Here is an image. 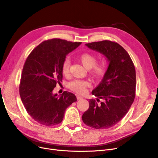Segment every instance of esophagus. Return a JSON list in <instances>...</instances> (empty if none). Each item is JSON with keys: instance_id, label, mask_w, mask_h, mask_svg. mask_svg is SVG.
Listing matches in <instances>:
<instances>
[{"instance_id": "esophagus-1", "label": "esophagus", "mask_w": 158, "mask_h": 158, "mask_svg": "<svg viewBox=\"0 0 158 158\" xmlns=\"http://www.w3.org/2000/svg\"><path fill=\"white\" fill-rule=\"evenodd\" d=\"M76 98H77V99H82L83 98V97L80 96V95H76Z\"/></svg>"}]
</instances>
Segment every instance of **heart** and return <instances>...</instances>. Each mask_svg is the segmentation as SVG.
<instances>
[{
  "mask_svg": "<svg viewBox=\"0 0 158 158\" xmlns=\"http://www.w3.org/2000/svg\"><path fill=\"white\" fill-rule=\"evenodd\" d=\"M78 60L81 62L85 68L89 69L90 76L94 79H101L106 74L107 70V64L105 60L97 61V56L91 52H83L78 56ZM70 60L66 58L64 59L62 65V73L67 75L69 73ZM90 85L88 80H74L69 84V88L73 92L78 94H84L86 92L87 88Z\"/></svg>",
  "mask_w": 158,
  "mask_h": 158,
  "instance_id": "heart-1",
  "label": "heart"
}]
</instances>
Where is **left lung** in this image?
Segmentation results:
<instances>
[{"mask_svg": "<svg viewBox=\"0 0 158 158\" xmlns=\"http://www.w3.org/2000/svg\"><path fill=\"white\" fill-rule=\"evenodd\" d=\"M107 57L109 64L102 82L92 94L89 107L82 115L85 125L95 129L115 125L125 116L136 95V70L127 51L114 41L104 40L85 44ZM99 98L104 102L98 104Z\"/></svg>", "mask_w": 158, "mask_h": 158, "instance_id": "8db88e82", "label": "left lung"}]
</instances>
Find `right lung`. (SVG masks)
I'll return each instance as SVG.
<instances>
[{"instance_id": "obj_1", "label": "right lung", "mask_w": 158, "mask_h": 158, "mask_svg": "<svg viewBox=\"0 0 158 158\" xmlns=\"http://www.w3.org/2000/svg\"><path fill=\"white\" fill-rule=\"evenodd\" d=\"M81 44L58 38L46 40L26 60L19 92L27 113L41 125L51 127L60 123L66 108L77 101L73 93L65 91L58 97L52 90L63 80L62 65L66 55Z\"/></svg>"}]
</instances>
